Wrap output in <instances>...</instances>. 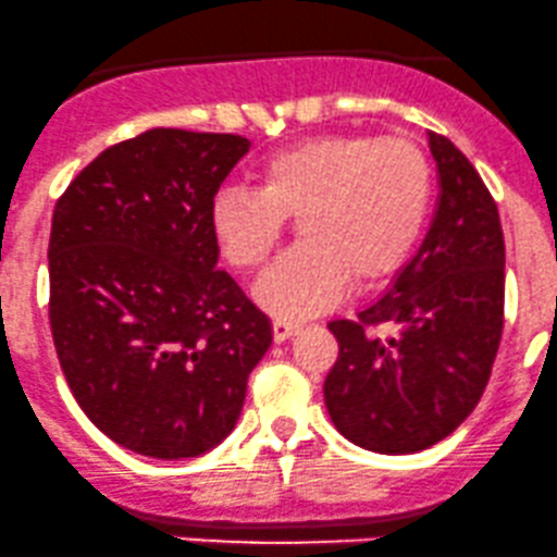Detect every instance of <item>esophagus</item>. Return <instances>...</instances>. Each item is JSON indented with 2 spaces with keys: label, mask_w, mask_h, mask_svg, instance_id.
Returning a JSON list of instances; mask_svg holds the SVG:
<instances>
[{
  "label": "esophagus",
  "mask_w": 557,
  "mask_h": 557,
  "mask_svg": "<svg viewBox=\"0 0 557 557\" xmlns=\"http://www.w3.org/2000/svg\"><path fill=\"white\" fill-rule=\"evenodd\" d=\"M302 329L300 321H286V319H273V337H276V343H284V339H289L292 334H297Z\"/></svg>",
  "instance_id": "obj_1"
}]
</instances>
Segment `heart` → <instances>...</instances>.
<instances>
[{
    "mask_svg": "<svg viewBox=\"0 0 557 557\" xmlns=\"http://www.w3.org/2000/svg\"><path fill=\"white\" fill-rule=\"evenodd\" d=\"M255 177L257 190L214 194L209 228L233 268L255 271L297 218L300 244L255 284V300L278 319L329 308L348 276L391 273L414 249L433 199L430 161L404 137H308L262 159Z\"/></svg>",
    "mask_w": 557,
    "mask_h": 557,
    "instance_id": "1",
    "label": "heart"
}]
</instances>
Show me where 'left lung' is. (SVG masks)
<instances>
[{"label":"left lung","mask_w":557,"mask_h":557,"mask_svg":"<svg viewBox=\"0 0 557 557\" xmlns=\"http://www.w3.org/2000/svg\"><path fill=\"white\" fill-rule=\"evenodd\" d=\"M428 143L441 177L428 236L356 321H329L339 356L324 382L326 411L345 438L376 454H414L454 433L486 391L502 339L499 212L448 137L428 133Z\"/></svg>","instance_id":"left-lung-1"}]
</instances>
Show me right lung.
Returning a JSON list of instances; mask_svg holds the SVG:
<instances>
[{
    "instance_id": "obj_1",
    "label": "right lung",
    "mask_w": 557,
    "mask_h": 557,
    "mask_svg": "<svg viewBox=\"0 0 557 557\" xmlns=\"http://www.w3.org/2000/svg\"><path fill=\"white\" fill-rule=\"evenodd\" d=\"M242 135L157 127L106 148L52 212L50 326L71 393L100 433L188 459L236 428L271 319L218 271L209 205Z\"/></svg>"
}]
</instances>
